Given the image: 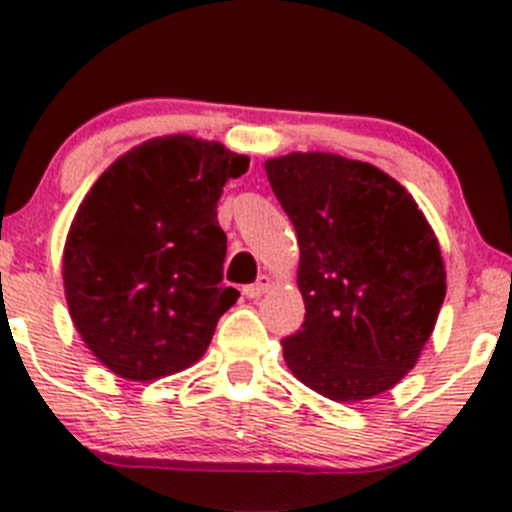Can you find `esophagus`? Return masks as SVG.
I'll return each instance as SVG.
<instances>
[{
	"label": "esophagus",
	"mask_w": 512,
	"mask_h": 512,
	"mask_svg": "<svg viewBox=\"0 0 512 512\" xmlns=\"http://www.w3.org/2000/svg\"><path fill=\"white\" fill-rule=\"evenodd\" d=\"M270 287H272V277L270 275H260V277H257V282L247 285L245 289H242V292H245L250 299H260L262 294H265Z\"/></svg>",
	"instance_id": "esophagus-1"
}]
</instances>
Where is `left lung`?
Masks as SVG:
<instances>
[{
  "instance_id": "8db88e82",
  "label": "left lung",
  "mask_w": 512,
  "mask_h": 512,
  "mask_svg": "<svg viewBox=\"0 0 512 512\" xmlns=\"http://www.w3.org/2000/svg\"><path fill=\"white\" fill-rule=\"evenodd\" d=\"M265 170L299 245L304 324L282 339L289 371L339 404L394 389L446 297L426 215L384 170L337 153H287Z\"/></svg>"
}]
</instances>
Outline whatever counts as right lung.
<instances>
[{
    "label": "right lung",
    "mask_w": 512,
    "mask_h": 512,
    "mask_svg": "<svg viewBox=\"0 0 512 512\" xmlns=\"http://www.w3.org/2000/svg\"><path fill=\"white\" fill-rule=\"evenodd\" d=\"M250 158L218 141L160 136L113 160L86 193L64 245L71 322L128 381L193 366L240 292L223 285L218 200Z\"/></svg>",
    "instance_id": "obj_1"
}]
</instances>
